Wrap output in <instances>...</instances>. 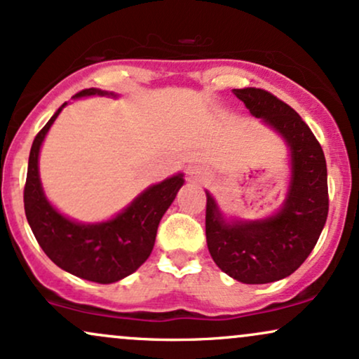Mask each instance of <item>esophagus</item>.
<instances>
[{
	"instance_id": "esophagus-1",
	"label": "esophagus",
	"mask_w": 359,
	"mask_h": 359,
	"mask_svg": "<svg viewBox=\"0 0 359 359\" xmlns=\"http://www.w3.org/2000/svg\"><path fill=\"white\" fill-rule=\"evenodd\" d=\"M187 177H189V180L194 184H204L209 180L210 172H209V168H205V167L194 165V167L187 168Z\"/></svg>"
}]
</instances>
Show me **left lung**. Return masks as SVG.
<instances>
[{"instance_id":"1","label":"left lung","mask_w":359,"mask_h":359,"mask_svg":"<svg viewBox=\"0 0 359 359\" xmlns=\"http://www.w3.org/2000/svg\"><path fill=\"white\" fill-rule=\"evenodd\" d=\"M232 92L286 140L291 185L283 209L262 221L227 222L207 192V248L231 278L244 284L274 283L294 273L321 236L330 209L326 158L314 133L287 103L252 86Z\"/></svg>"}]
</instances>
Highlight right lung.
<instances>
[{"label": "right lung", "instance_id": "1", "mask_svg": "<svg viewBox=\"0 0 359 359\" xmlns=\"http://www.w3.org/2000/svg\"><path fill=\"white\" fill-rule=\"evenodd\" d=\"M90 95H114L85 88L73 98ZM63 103L48 123L34 137L28 161L23 201L25 214L38 244L56 266L81 279L110 284L135 273L149 259L162 215L182 187V174L149 187L111 221L79 224L62 215L43 194L38 155L46 132L60 115Z\"/></svg>", "mask_w": 359, "mask_h": 359}]
</instances>
